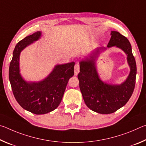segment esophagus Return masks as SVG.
I'll list each match as a JSON object with an SVG mask.
<instances>
[{"mask_svg": "<svg viewBox=\"0 0 146 146\" xmlns=\"http://www.w3.org/2000/svg\"><path fill=\"white\" fill-rule=\"evenodd\" d=\"M74 70H75V75H77L79 71H80V64L78 63H76L75 66Z\"/></svg>", "mask_w": 146, "mask_h": 146, "instance_id": "obj_1", "label": "esophagus"}]
</instances>
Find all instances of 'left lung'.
<instances>
[{
    "label": "left lung",
    "instance_id": "obj_1",
    "mask_svg": "<svg viewBox=\"0 0 146 146\" xmlns=\"http://www.w3.org/2000/svg\"><path fill=\"white\" fill-rule=\"evenodd\" d=\"M111 35L108 48L116 46L127 55L131 71L126 80L120 85H111L104 83L98 77L95 59L100 49H106L102 47L96 49L90 58L80 62L78 75L79 87L86 106L100 114H110L123 107L131 97L135 86L137 65L129 41L118 31H111Z\"/></svg>",
    "mask_w": 146,
    "mask_h": 146
}]
</instances>
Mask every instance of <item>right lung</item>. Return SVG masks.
Returning a JSON list of instances; mask_svg holds the SVG:
<instances>
[{
	"mask_svg": "<svg viewBox=\"0 0 146 146\" xmlns=\"http://www.w3.org/2000/svg\"><path fill=\"white\" fill-rule=\"evenodd\" d=\"M40 36L41 32H35L17 44L9 68V79L17 102L24 110L36 115L49 113L59 106L68 80L74 75L75 66L74 62L56 66L48 77L39 82L24 81L19 73L20 53Z\"/></svg>",
	"mask_w": 146,
	"mask_h": 146,
	"instance_id": "obj_1",
	"label": "right lung"
}]
</instances>
